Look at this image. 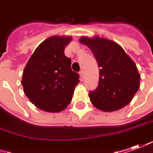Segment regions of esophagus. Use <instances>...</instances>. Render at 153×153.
Masks as SVG:
<instances>
[{"label":"esophagus","mask_w":153,"mask_h":153,"mask_svg":"<svg viewBox=\"0 0 153 153\" xmlns=\"http://www.w3.org/2000/svg\"><path fill=\"white\" fill-rule=\"evenodd\" d=\"M79 74H80V77L82 78V79H83L85 78V72H84V70H80Z\"/></svg>","instance_id":"1"}]
</instances>
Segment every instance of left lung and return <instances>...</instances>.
Masks as SVG:
<instances>
[{
	"instance_id": "obj_1",
	"label": "left lung",
	"mask_w": 153,
	"mask_h": 153,
	"mask_svg": "<svg viewBox=\"0 0 153 153\" xmlns=\"http://www.w3.org/2000/svg\"><path fill=\"white\" fill-rule=\"evenodd\" d=\"M79 42L91 50L100 68L98 87L89 92L93 105L105 112L127 105L140 87L141 76L132 59L118 43L106 38L82 37Z\"/></svg>"
}]
</instances>
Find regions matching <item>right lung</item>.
<instances>
[{"mask_svg":"<svg viewBox=\"0 0 153 153\" xmlns=\"http://www.w3.org/2000/svg\"><path fill=\"white\" fill-rule=\"evenodd\" d=\"M72 37L53 36L35 49L27 63L22 85L30 101L42 111L60 112L72 100L79 74L71 69L64 48Z\"/></svg>","mask_w":153,"mask_h":153,"instance_id":"1","label":"right lung"}]
</instances>
